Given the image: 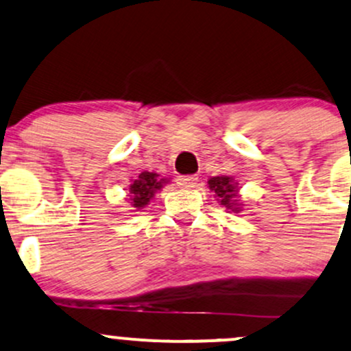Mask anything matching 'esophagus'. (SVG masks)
Segmentation results:
<instances>
[{"instance_id": "1", "label": "esophagus", "mask_w": 351, "mask_h": 351, "mask_svg": "<svg viewBox=\"0 0 351 351\" xmlns=\"http://www.w3.org/2000/svg\"><path fill=\"white\" fill-rule=\"evenodd\" d=\"M197 179H199L197 176H179L177 177V184L184 189H191V187H195Z\"/></svg>"}]
</instances>
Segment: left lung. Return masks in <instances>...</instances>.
Masks as SVG:
<instances>
[{
    "label": "left lung",
    "instance_id": "8db88e82",
    "mask_svg": "<svg viewBox=\"0 0 351 351\" xmlns=\"http://www.w3.org/2000/svg\"><path fill=\"white\" fill-rule=\"evenodd\" d=\"M208 187H210V191L215 192V195L219 197L222 206L232 208V210H237V206H235V194H237V189H235V184L232 182L230 177H212V179L208 180Z\"/></svg>",
    "mask_w": 351,
    "mask_h": 351
}]
</instances>
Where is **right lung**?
Returning <instances> with one entry per match:
<instances>
[{
	"mask_svg": "<svg viewBox=\"0 0 351 351\" xmlns=\"http://www.w3.org/2000/svg\"><path fill=\"white\" fill-rule=\"evenodd\" d=\"M165 182L164 179H159V176L154 172H143L136 180L129 186V197H131V206L136 208H143L151 202L156 191H159Z\"/></svg>",
	"mask_w": 351,
	"mask_h": 351,
	"instance_id": "right-lung-1",
	"label": "right lung"
}]
</instances>
